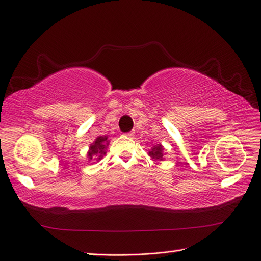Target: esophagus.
<instances>
[{"mask_svg": "<svg viewBox=\"0 0 261 261\" xmlns=\"http://www.w3.org/2000/svg\"><path fill=\"white\" fill-rule=\"evenodd\" d=\"M134 134H135V132H134V130H132V132H128V133H126V134H125V135H126V136H127V137H133V136H134Z\"/></svg>", "mask_w": 261, "mask_h": 261, "instance_id": "34e87169", "label": "esophagus"}]
</instances>
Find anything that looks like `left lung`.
<instances>
[{"label":"left lung","mask_w":261,"mask_h":261,"mask_svg":"<svg viewBox=\"0 0 261 261\" xmlns=\"http://www.w3.org/2000/svg\"><path fill=\"white\" fill-rule=\"evenodd\" d=\"M149 156H151L153 161H163L164 160V147L161 144H155L151 150L148 152Z\"/></svg>","instance_id":"8db88e82"}]
</instances>
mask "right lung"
<instances>
[{"instance_id": "1", "label": "right lung", "mask_w": 261, "mask_h": 261, "mask_svg": "<svg viewBox=\"0 0 261 261\" xmlns=\"http://www.w3.org/2000/svg\"><path fill=\"white\" fill-rule=\"evenodd\" d=\"M109 143L110 140L108 139V136H99L94 139L93 143L89 146L88 152H87L88 161H100L107 153V148L109 146Z\"/></svg>"}]
</instances>
